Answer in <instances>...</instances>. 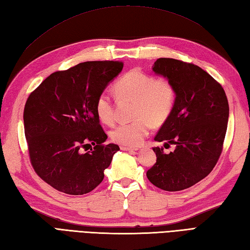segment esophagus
<instances>
[{
	"label": "esophagus",
	"mask_w": 250,
	"mask_h": 250,
	"mask_svg": "<svg viewBox=\"0 0 250 250\" xmlns=\"http://www.w3.org/2000/svg\"><path fill=\"white\" fill-rule=\"evenodd\" d=\"M121 150H123V151H137V150H138V147L128 146H121Z\"/></svg>",
	"instance_id": "1"
}]
</instances>
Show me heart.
<instances>
[{"label": "heart", "mask_w": 250, "mask_h": 250, "mask_svg": "<svg viewBox=\"0 0 250 250\" xmlns=\"http://www.w3.org/2000/svg\"><path fill=\"white\" fill-rule=\"evenodd\" d=\"M114 91L119 99L134 101L129 123H123L111 131L115 144L136 146L142 144L149 135L152 125L160 126L170 118L176 104V88L170 80L155 78L138 69L123 74L114 83ZM96 114L101 123H115V109L111 97L103 93L95 104Z\"/></svg>", "instance_id": "1"}]
</instances>
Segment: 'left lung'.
I'll return each mask as SVG.
<instances>
[{"label": "left lung", "instance_id": "obj_1", "mask_svg": "<svg viewBox=\"0 0 250 250\" xmlns=\"http://www.w3.org/2000/svg\"><path fill=\"white\" fill-rule=\"evenodd\" d=\"M153 71L171 81L176 104L170 118L154 140L175 145L164 153L154 146L156 163L146 171L152 185L164 191L188 189L210 174L221 155L229 103L220 83L196 64L172 58H159Z\"/></svg>", "mask_w": 250, "mask_h": 250}]
</instances>
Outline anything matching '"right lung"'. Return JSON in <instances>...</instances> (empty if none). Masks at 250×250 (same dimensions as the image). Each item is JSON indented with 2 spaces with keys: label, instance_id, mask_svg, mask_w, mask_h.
Segmentation results:
<instances>
[{
  "label": "right lung",
  "instance_id": "right-lung-1",
  "mask_svg": "<svg viewBox=\"0 0 250 250\" xmlns=\"http://www.w3.org/2000/svg\"><path fill=\"white\" fill-rule=\"evenodd\" d=\"M122 69L119 61H86L52 73L29 95L23 125L30 162L57 191L70 195L93 191L120 150L104 144L108 136L95 104Z\"/></svg>",
  "mask_w": 250,
  "mask_h": 250
}]
</instances>
